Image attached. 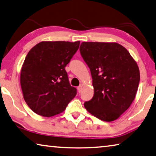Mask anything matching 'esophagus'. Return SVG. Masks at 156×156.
Segmentation results:
<instances>
[{"label":"esophagus","instance_id":"34e87169","mask_svg":"<svg viewBox=\"0 0 156 156\" xmlns=\"http://www.w3.org/2000/svg\"><path fill=\"white\" fill-rule=\"evenodd\" d=\"M77 90H78V92H81V90H82V86H80L77 88Z\"/></svg>","mask_w":156,"mask_h":156}]
</instances>
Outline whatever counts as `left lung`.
<instances>
[{"label":"left lung","mask_w":156,"mask_h":156,"mask_svg":"<svg viewBox=\"0 0 156 156\" xmlns=\"http://www.w3.org/2000/svg\"><path fill=\"white\" fill-rule=\"evenodd\" d=\"M80 51L90 70L94 88L93 97L84 107L101 121H115L136 97L140 81L137 63L116 42H83Z\"/></svg>","instance_id":"left-lung-1"}]
</instances>
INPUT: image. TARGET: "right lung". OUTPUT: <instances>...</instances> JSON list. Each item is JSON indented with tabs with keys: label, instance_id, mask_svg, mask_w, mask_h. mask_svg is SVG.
<instances>
[{
	"label": "right lung",
	"instance_id": "obj_1",
	"mask_svg": "<svg viewBox=\"0 0 156 156\" xmlns=\"http://www.w3.org/2000/svg\"><path fill=\"white\" fill-rule=\"evenodd\" d=\"M80 44V41H44L29 51L22 66L20 85L27 104L38 115L62 113L76 96L65 67Z\"/></svg>",
	"mask_w": 156,
	"mask_h": 156
}]
</instances>
